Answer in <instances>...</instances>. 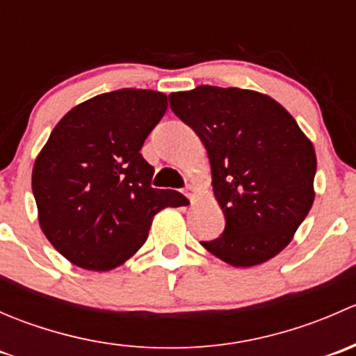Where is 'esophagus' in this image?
Here are the masks:
<instances>
[{"instance_id": "34e87169", "label": "esophagus", "mask_w": 356, "mask_h": 356, "mask_svg": "<svg viewBox=\"0 0 356 356\" xmlns=\"http://www.w3.org/2000/svg\"><path fill=\"white\" fill-rule=\"evenodd\" d=\"M186 196H189V200H195V196H196V193H198V191H196V188H193V186H188V188H186Z\"/></svg>"}]
</instances>
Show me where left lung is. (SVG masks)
Here are the masks:
<instances>
[{"mask_svg":"<svg viewBox=\"0 0 356 356\" xmlns=\"http://www.w3.org/2000/svg\"><path fill=\"white\" fill-rule=\"evenodd\" d=\"M168 98L207 148L213 195L225 215L220 238L201 246L232 267L274 258L314 204L312 141L281 103L251 89L198 86Z\"/></svg>","mask_w":356,"mask_h":356,"instance_id":"1","label":"left lung"}]
</instances>
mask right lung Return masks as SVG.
I'll return each mask as SVG.
<instances>
[{
    "label": "right lung",
    "instance_id": "obj_1",
    "mask_svg": "<svg viewBox=\"0 0 356 356\" xmlns=\"http://www.w3.org/2000/svg\"><path fill=\"white\" fill-rule=\"evenodd\" d=\"M167 111L149 89L103 92L74 106L49 134L32 168L42 232L86 270L118 267L145 245L153 217L188 200L152 188L143 143Z\"/></svg>",
    "mask_w": 356,
    "mask_h": 356
}]
</instances>
